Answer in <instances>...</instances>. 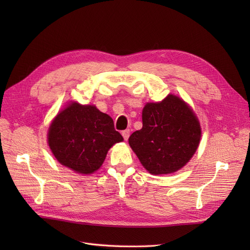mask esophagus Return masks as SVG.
<instances>
[{"instance_id":"34e87169","label":"esophagus","mask_w":250,"mask_h":250,"mask_svg":"<svg viewBox=\"0 0 250 250\" xmlns=\"http://www.w3.org/2000/svg\"><path fill=\"white\" fill-rule=\"evenodd\" d=\"M129 134H130L129 129H126V130H123V131H122V135H123V138H124L125 141H127L128 138H129Z\"/></svg>"}]
</instances>
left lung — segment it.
Masks as SVG:
<instances>
[{
    "label": "left lung",
    "instance_id": "1",
    "mask_svg": "<svg viewBox=\"0 0 250 250\" xmlns=\"http://www.w3.org/2000/svg\"><path fill=\"white\" fill-rule=\"evenodd\" d=\"M142 129L129 137L141 164L154 175L173 173L190 161L201 137L198 119L187 103L169 95L160 103H147Z\"/></svg>",
    "mask_w": 250,
    "mask_h": 250
}]
</instances>
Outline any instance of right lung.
I'll use <instances>...</instances> for the list:
<instances>
[{"instance_id":"add662e5","label":"right lung","mask_w":250,"mask_h":250,"mask_svg":"<svg viewBox=\"0 0 250 250\" xmlns=\"http://www.w3.org/2000/svg\"><path fill=\"white\" fill-rule=\"evenodd\" d=\"M123 137L112 119L92 105L71 103L59 112L49 128L48 142L56 160L81 174L101 167L107 151Z\"/></svg>"}]
</instances>
